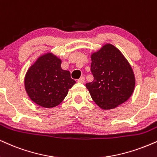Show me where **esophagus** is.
Masks as SVG:
<instances>
[{"mask_svg":"<svg viewBox=\"0 0 157 157\" xmlns=\"http://www.w3.org/2000/svg\"><path fill=\"white\" fill-rule=\"evenodd\" d=\"M77 82H80V83H84L85 82V77H81L80 78L77 80Z\"/></svg>","mask_w":157,"mask_h":157,"instance_id":"1","label":"esophagus"}]
</instances>
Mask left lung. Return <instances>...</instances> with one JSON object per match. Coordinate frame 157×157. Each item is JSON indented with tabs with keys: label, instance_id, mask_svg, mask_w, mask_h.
<instances>
[{
	"label": "left lung",
	"instance_id": "obj_1",
	"mask_svg": "<svg viewBox=\"0 0 157 157\" xmlns=\"http://www.w3.org/2000/svg\"><path fill=\"white\" fill-rule=\"evenodd\" d=\"M91 61L94 80L86 86L98 106L110 109L127 101L135 89V77L121 51L113 44H105L91 55Z\"/></svg>",
	"mask_w": 157,
	"mask_h": 157
}]
</instances>
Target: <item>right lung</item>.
<instances>
[{
    "instance_id": "add662e5",
    "label": "right lung",
    "mask_w": 157,
    "mask_h": 157,
    "mask_svg": "<svg viewBox=\"0 0 157 157\" xmlns=\"http://www.w3.org/2000/svg\"><path fill=\"white\" fill-rule=\"evenodd\" d=\"M61 60L52 53L41 56L28 69L25 88L28 97L39 106L51 108L67 97L69 88L76 83L70 72L60 67Z\"/></svg>"
}]
</instances>
